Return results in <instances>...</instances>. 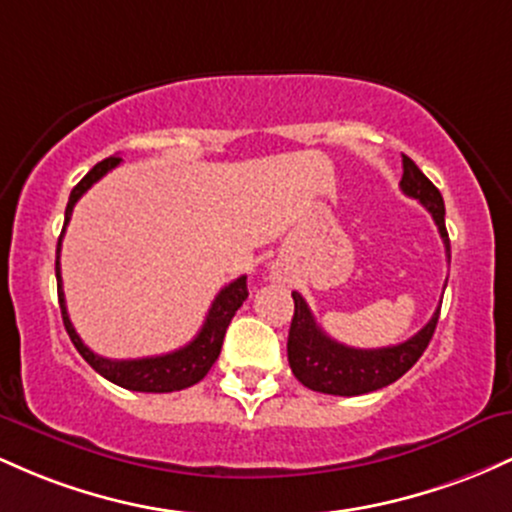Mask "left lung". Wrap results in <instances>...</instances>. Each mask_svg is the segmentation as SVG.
<instances>
[{"label": "left lung", "instance_id": "left-lung-1", "mask_svg": "<svg viewBox=\"0 0 512 512\" xmlns=\"http://www.w3.org/2000/svg\"><path fill=\"white\" fill-rule=\"evenodd\" d=\"M399 186L409 198H416L433 215L442 244H445L447 258H450V237H447L445 229V203H442V195L406 154L404 176H401ZM292 300H295V317H292L290 336H287V360H290L292 375L304 387L333 396H358L375 392V389L387 387V384L399 380L401 375H406L416 365V360L421 358L423 350L428 348L440 317L438 307L428 324L416 336H411L404 343H396V346L350 348L333 341V338L319 329L314 314L309 312L307 302H304L300 292H292Z\"/></svg>", "mask_w": 512, "mask_h": 512}]
</instances>
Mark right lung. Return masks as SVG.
<instances>
[{"mask_svg": "<svg viewBox=\"0 0 512 512\" xmlns=\"http://www.w3.org/2000/svg\"><path fill=\"white\" fill-rule=\"evenodd\" d=\"M120 164V157H108L103 159L84 176L77 186L72 188L70 203H67L65 210V227H62L60 239H57V261H55V275H57V300H60L62 309V321H65V329L70 333L74 348L79 350V355L99 372L101 377H106L108 382L118 384L123 389H132V392H152V394H164V392H179V389L193 387L195 382L203 380L210 372V367L215 365L217 355L222 350V341H225V333L229 321H232L237 309L244 304L246 297H249V290H246V275L234 280L222 287L217 292L215 302H212L208 317H205L203 329L198 331V336L193 338L188 346H183L174 353L166 355H154V358H137V360H108L96 355L94 350L84 346V341L79 338V333L74 331L70 314H67L65 304V292H62V275H60V246L62 237H65L67 222H70L74 205L82 195L94 186L101 176H106L113 166Z\"/></svg>", "mask_w": 512, "mask_h": 512, "instance_id": "right-lung-1", "label": "right lung"}]
</instances>
